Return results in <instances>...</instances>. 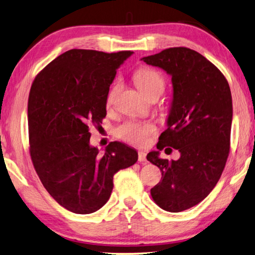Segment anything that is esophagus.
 Instances as JSON below:
<instances>
[{
    "mask_svg": "<svg viewBox=\"0 0 255 255\" xmlns=\"http://www.w3.org/2000/svg\"><path fill=\"white\" fill-rule=\"evenodd\" d=\"M138 162H146V153L143 151L138 152Z\"/></svg>",
    "mask_w": 255,
    "mask_h": 255,
    "instance_id": "1",
    "label": "esophagus"
}]
</instances>
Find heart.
Wrapping results in <instances>:
<instances>
[{
	"label": "heart",
	"mask_w": 255,
	"mask_h": 255,
	"mask_svg": "<svg viewBox=\"0 0 255 255\" xmlns=\"http://www.w3.org/2000/svg\"><path fill=\"white\" fill-rule=\"evenodd\" d=\"M135 84L143 94L150 93L152 90L156 88H164V81L156 71L151 69H141L134 75ZM120 89V84L117 83L112 86L107 97V103L111 104ZM155 126L150 122H136L127 121L121 124L117 129L115 134L119 138L128 143L135 144V145H144L146 144L148 136L155 132Z\"/></svg>",
	"instance_id": "b5f03b06"
}]
</instances>
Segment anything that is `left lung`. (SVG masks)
<instances>
[{
    "label": "left lung",
    "mask_w": 255,
    "mask_h": 255,
    "mask_svg": "<svg viewBox=\"0 0 255 255\" xmlns=\"http://www.w3.org/2000/svg\"><path fill=\"white\" fill-rule=\"evenodd\" d=\"M142 60L171 75L167 128L156 147L170 146L181 154L176 161L161 158L158 151L146 155L162 172L151 195L161 209L181 212L204 200L224 170L233 115L231 90L217 66L187 47H170Z\"/></svg>",
    "instance_id": "8db88e82"
}]
</instances>
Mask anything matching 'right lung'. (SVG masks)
<instances>
[{"label":"right lung","instance_id":"obj_1","mask_svg":"<svg viewBox=\"0 0 255 255\" xmlns=\"http://www.w3.org/2000/svg\"><path fill=\"white\" fill-rule=\"evenodd\" d=\"M131 51H66L36 75L27 103L30 154L43 186L57 203L90 214L108 202L113 176L137 161V152L111 142L101 155L90 126L107 115L110 85Z\"/></svg>","mask_w":255,"mask_h":255}]
</instances>
